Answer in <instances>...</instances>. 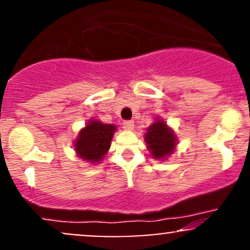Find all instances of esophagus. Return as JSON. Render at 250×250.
<instances>
[{
  "label": "esophagus",
  "mask_w": 250,
  "mask_h": 250,
  "mask_svg": "<svg viewBox=\"0 0 250 250\" xmlns=\"http://www.w3.org/2000/svg\"><path fill=\"white\" fill-rule=\"evenodd\" d=\"M123 128H125V130H133V129H134V121H131V120L125 121V122H123Z\"/></svg>",
  "instance_id": "obj_1"
}]
</instances>
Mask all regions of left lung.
Listing matches in <instances>:
<instances>
[{"label":"left lung","mask_w":250,"mask_h":250,"mask_svg":"<svg viewBox=\"0 0 250 250\" xmlns=\"http://www.w3.org/2000/svg\"><path fill=\"white\" fill-rule=\"evenodd\" d=\"M148 150L156 160H163L173 154L177 145L176 135L163 120L157 117L153 125L147 128L145 135Z\"/></svg>","instance_id":"8db88e82"}]
</instances>
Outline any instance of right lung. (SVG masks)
I'll return each mask as SVG.
<instances>
[{
  "label": "right lung",
  "mask_w": 250,
  "mask_h": 250,
  "mask_svg": "<svg viewBox=\"0 0 250 250\" xmlns=\"http://www.w3.org/2000/svg\"><path fill=\"white\" fill-rule=\"evenodd\" d=\"M115 125H105L97 120H90L81 129L74 142L77 156L90 163L102 161L110 148L111 139L116 130Z\"/></svg>",
  "instance_id": "add662e5"
}]
</instances>
